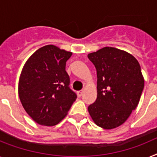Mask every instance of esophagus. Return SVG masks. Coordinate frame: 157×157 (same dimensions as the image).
Listing matches in <instances>:
<instances>
[{"mask_svg": "<svg viewBox=\"0 0 157 157\" xmlns=\"http://www.w3.org/2000/svg\"><path fill=\"white\" fill-rule=\"evenodd\" d=\"M83 94V90H80L77 92V95H78V97H81Z\"/></svg>", "mask_w": 157, "mask_h": 157, "instance_id": "34e87169", "label": "esophagus"}]
</instances>
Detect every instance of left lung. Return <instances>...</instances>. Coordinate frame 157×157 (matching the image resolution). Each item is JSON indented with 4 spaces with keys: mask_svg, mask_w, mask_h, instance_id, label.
I'll return each instance as SVG.
<instances>
[{
    "mask_svg": "<svg viewBox=\"0 0 157 157\" xmlns=\"http://www.w3.org/2000/svg\"><path fill=\"white\" fill-rule=\"evenodd\" d=\"M97 69V98L88 107L100 127L121 125L135 110L144 81L137 60L125 51L105 47L88 55Z\"/></svg>",
    "mask_w": 157,
    "mask_h": 157,
    "instance_id": "left-lung-1",
    "label": "left lung"
}]
</instances>
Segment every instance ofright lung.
<instances>
[{"label": "right lung", "mask_w": 157, "mask_h": 157, "mask_svg": "<svg viewBox=\"0 0 157 157\" xmlns=\"http://www.w3.org/2000/svg\"><path fill=\"white\" fill-rule=\"evenodd\" d=\"M72 52L52 44L34 52L26 61L20 76L18 93L24 109L42 125H56L64 119L76 101L65 71Z\"/></svg>", "instance_id": "right-lung-1"}]
</instances>
